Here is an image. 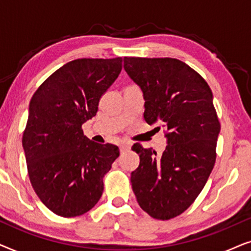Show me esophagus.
Segmentation results:
<instances>
[{
    "instance_id": "esophagus-1",
    "label": "esophagus",
    "mask_w": 251,
    "mask_h": 251,
    "mask_svg": "<svg viewBox=\"0 0 251 251\" xmlns=\"http://www.w3.org/2000/svg\"><path fill=\"white\" fill-rule=\"evenodd\" d=\"M130 144L129 143H126V142H123V143H121L120 144V150H121V152H123V151H126V150H129L130 149Z\"/></svg>"
}]
</instances>
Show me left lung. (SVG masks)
Returning <instances> with one entry per match:
<instances>
[{
    "label": "left lung",
    "mask_w": 251,
    "mask_h": 251,
    "mask_svg": "<svg viewBox=\"0 0 251 251\" xmlns=\"http://www.w3.org/2000/svg\"><path fill=\"white\" fill-rule=\"evenodd\" d=\"M123 67L143 92L144 119L167 129L168 145L157 156L138 144L139 166L131 186L140 208L153 218H174L200 194L216 161L221 131L212 92L199 73L174 58L125 57Z\"/></svg>",
    "instance_id": "obj_1"
}]
</instances>
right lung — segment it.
I'll return each instance as SVG.
<instances>
[{"instance_id":"1","label":"right lung","mask_w":251,"mask_h":251,"mask_svg":"<svg viewBox=\"0 0 251 251\" xmlns=\"http://www.w3.org/2000/svg\"><path fill=\"white\" fill-rule=\"evenodd\" d=\"M122 70V58H82L51 74L33 95L23 136L32 186L44 205L63 217L90 210L104 191L102 177L119 147L83 135L99 99Z\"/></svg>"}]
</instances>
